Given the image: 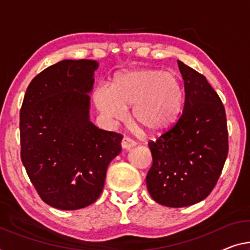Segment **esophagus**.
<instances>
[{"instance_id":"34e87169","label":"esophagus","mask_w":250,"mask_h":250,"mask_svg":"<svg viewBox=\"0 0 250 250\" xmlns=\"http://www.w3.org/2000/svg\"><path fill=\"white\" fill-rule=\"evenodd\" d=\"M134 145H135V142H134L132 138H129L127 136H125L124 138L122 140V147L125 148V149H129L130 147H133Z\"/></svg>"}]
</instances>
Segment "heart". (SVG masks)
<instances>
[{"instance_id":"1","label":"heart","mask_w":250,"mask_h":250,"mask_svg":"<svg viewBox=\"0 0 250 250\" xmlns=\"http://www.w3.org/2000/svg\"><path fill=\"white\" fill-rule=\"evenodd\" d=\"M95 104L104 116L114 122L126 117L133 106V122L145 133H162L178 120L183 108L184 93L178 77L156 69H138L118 74L112 88L99 85Z\"/></svg>"}]
</instances>
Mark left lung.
<instances>
[{
  "label": "left lung",
  "instance_id": "obj_1",
  "mask_svg": "<svg viewBox=\"0 0 250 250\" xmlns=\"http://www.w3.org/2000/svg\"><path fill=\"white\" fill-rule=\"evenodd\" d=\"M184 82L179 120L156 141H149L153 163L147 190L160 205L181 208L206 199L213 190L228 155L224 104L206 77L178 60Z\"/></svg>",
  "mask_w": 250,
  "mask_h": 250
}]
</instances>
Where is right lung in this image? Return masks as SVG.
Returning a JSON list of instances; mask_svg holds the SVG:
<instances>
[{
    "label": "right lung",
    "instance_id": "obj_1",
    "mask_svg": "<svg viewBox=\"0 0 250 250\" xmlns=\"http://www.w3.org/2000/svg\"><path fill=\"white\" fill-rule=\"evenodd\" d=\"M95 60H62L30 83L20 110L21 160L47 205L77 210L103 192L107 167L122 151V134L89 121Z\"/></svg>",
    "mask_w": 250,
    "mask_h": 250
}]
</instances>
